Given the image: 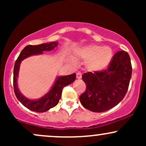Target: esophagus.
Masks as SVG:
<instances>
[{
    "label": "esophagus",
    "instance_id": "obj_1",
    "mask_svg": "<svg viewBox=\"0 0 146 146\" xmlns=\"http://www.w3.org/2000/svg\"><path fill=\"white\" fill-rule=\"evenodd\" d=\"M76 78L78 79H81L82 78V73L80 72H78L76 74Z\"/></svg>",
    "mask_w": 146,
    "mask_h": 146
}]
</instances>
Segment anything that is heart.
<instances>
[{
    "instance_id": "1",
    "label": "heart",
    "mask_w": 146,
    "mask_h": 146,
    "mask_svg": "<svg viewBox=\"0 0 146 146\" xmlns=\"http://www.w3.org/2000/svg\"><path fill=\"white\" fill-rule=\"evenodd\" d=\"M79 56L87 61L86 66L93 72L105 69L113 58V50L108 46L91 44L84 46L79 50Z\"/></svg>"
}]
</instances>
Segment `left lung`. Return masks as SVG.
<instances>
[{
    "mask_svg": "<svg viewBox=\"0 0 146 146\" xmlns=\"http://www.w3.org/2000/svg\"><path fill=\"white\" fill-rule=\"evenodd\" d=\"M131 76L132 65L128 53L118 51L107 69L82 75L86 89L80 95V102L85 108L95 113L113 108L125 97Z\"/></svg>",
    "mask_w": 146,
    "mask_h": 146,
    "instance_id": "8db88e82",
    "label": "left lung"
}]
</instances>
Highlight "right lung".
<instances>
[{"label": "right lung", "instance_id": "1", "mask_svg": "<svg viewBox=\"0 0 146 146\" xmlns=\"http://www.w3.org/2000/svg\"><path fill=\"white\" fill-rule=\"evenodd\" d=\"M58 42H51L49 43H45L38 45H28L25 46L21 51L18 59L15 62L14 68V88L16 98L24 106L28 109L38 113H44L47 111L50 108H53L58 104L62 95V91L64 86L73 83L75 80L76 74L64 76H58L56 78L55 83L50 89L49 91L44 96L38 100H30L27 98L21 93L18 87V76L19 72L20 65L21 62L28 57L34 55L42 54L43 51H51L58 46Z\"/></svg>", "mask_w": 146, "mask_h": 146}]
</instances>
